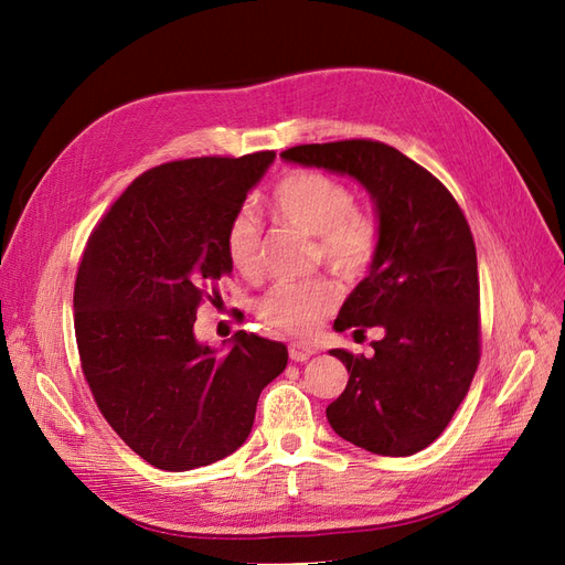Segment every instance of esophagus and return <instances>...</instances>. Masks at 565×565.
I'll use <instances>...</instances> for the list:
<instances>
[{
  "label": "esophagus",
  "mask_w": 565,
  "mask_h": 565,
  "mask_svg": "<svg viewBox=\"0 0 565 565\" xmlns=\"http://www.w3.org/2000/svg\"><path fill=\"white\" fill-rule=\"evenodd\" d=\"M287 351H289V358H292L295 363L309 361V358L316 353V349H313V347H309V344H299V341H292V344L287 347Z\"/></svg>",
  "instance_id": "esophagus-1"
}]
</instances>
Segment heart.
Here are the masks:
<instances>
[{
	"mask_svg": "<svg viewBox=\"0 0 565 565\" xmlns=\"http://www.w3.org/2000/svg\"><path fill=\"white\" fill-rule=\"evenodd\" d=\"M270 210L287 224L316 235V259L347 278L370 270L382 247V226L372 212L358 207L353 191L328 174L297 169L285 174L270 193ZM226 254L235 270H259L262 221L252 207L237 210L226 228ZM339 303V287L328 276L280 280L256 299L254 311L264 324L289 337L306 339Z\"/></svg>",
	"mask_w": 565,
	"mask_h": 565,
	"instance_id": "b5f03b06",
	"label": "heart"
}]
</instances>
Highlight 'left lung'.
Returning <instances> with one entry per match:
<instances>
[{"mask_svg":"<svg viewBox=\"0 0 565 565\" xmlns=\"http://www.w3.org/2000/svg\"><path fill=\"white\" fill-rule=\"evenodd\" d=\"M282 158L361 181L382 226V247L334 330L363 334L374 355L330 351L349 384L328 405L332 429L384 457L424 450L446 431L481 361L476 245L465 212L431 172L401 150L372 139L306 143Z\"/></svg>","mask_w":565,"mask_h":565,"instance_id":"8db88e82","label":"left lung"}]
</instances>
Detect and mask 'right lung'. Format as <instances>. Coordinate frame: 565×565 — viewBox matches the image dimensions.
Returning <instances> with one entry per match:
<instances>
[{
	"mask_svg": "<svg viewBox=\"0 0 565 565\" xmlns=\"http://www.w3.org/2000/svg\"><path fill=\"white\" fill-rule=\"evenodd\" d=\"M276 158H191L129 183L92 231L75 280V337L100 415L148 465L207 467L247 440L256 401L287 365L280 341L241 330L198 344L200 303L231 276L226 228Z\"/></svg>",
	"mask_w": 565,
	"mask_h": 565,
	"instance_id": "obj_1",
	"label": "right lung"
}]
</instances>
